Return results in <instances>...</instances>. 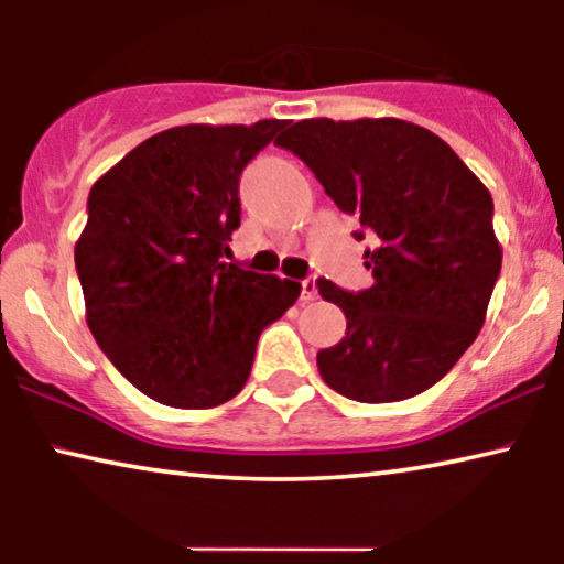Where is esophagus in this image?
I'll use <instances>...</instances> for the list:
<instances>
[{
    "mask_svg": "<svg viewBox=\"0 0 564 564\" xmlns=\"http://www.w3.org/2000/svg\"><path fill=\"white\" fill-rule=\"evenodd\" d=\"M315 295H318V288H315V276L311 280H303V300H315Z\"/></svg>",
    "mask_w": 564,
    "mask_h": 564,
    "instance_id": "34e87169",
    "label": "esophagus"
}]
</instances>
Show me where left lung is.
I'll list each match as a JSON object with an SVG mask.
<instances>
[{"mask_svg": "<svg viewBox=\"0 0 564 564\" xmlns=\"http://www.w3.org/2000/svg\"><path fill=\"white\" fill-rule=\"evenodd\" d=\"M336 207L359 220L372 288L318 280L346 315V336L318 351L328 388L395 403L436 384L480 334L500 253L492 197L457 153L413 122L300 120L282 138Z\"/></svg>", "mask_w": 564, "mask_h": 564, "instance_id": "left-lung-1", "label": "left lung"}]
</instances>
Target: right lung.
Listing matches in <instances>:
<instances>
[{
    "mask_svg": "<svg viewBox=\"0 0 564 564\" xmlns=\"http://www.w3.org/2000/svg\"><path fill=\"white\" fill-rule=\"evenodd\" d=\"M284 128L182 126L95 182L74 249L87 323L126 380L161 405L205 411L249 380L261 330L300 282L226 264L243 169Z\"/></svg>",
    "mask_w": 564,
    "mask_h": 564,
    "instance_id": "1",
    "label": "right lung"
}]
</instances>
